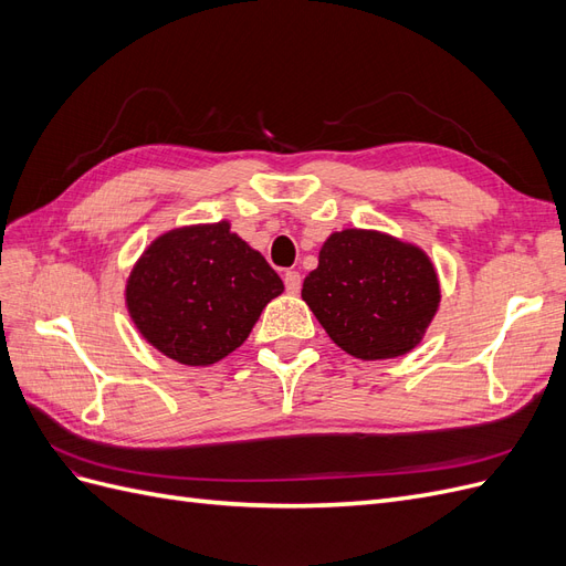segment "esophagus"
<instances>
[{
    "label": "esophagus",
    "mask_w": 566,
    "mask_h": 566,
    "mask_svg": "<svg viewBox=\"0 0 566 566\" xmlns=\"http://www.w3.org/2000/svg\"><path fill=\"white\" fill-rule=\"evenodd\" d=\"M283 281H285V290L287 293H293V295H297L300 293V287H302V276H300V271H285V276H283Z\"/></svg>",
    "instance_id": "obj_1"
}]
</instances>
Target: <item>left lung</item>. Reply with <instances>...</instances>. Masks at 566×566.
I'll return each instance as SVG.
<instances>
[{
    "label": "left lung",
    "instance_id": "1",
    "mask_svg": "<svg viewBox=\"0 0 566 566\" xmlns=\"http://www.w3.org/2000/svg\"><path fill=\"white\" fill-rule=\"evenodd\" d=\"M439 297L430 256L361 229L333 233L302 285V300L325 333L364 361L413 349L437 314Z\"/></svg>",
    "mask_w": 566,
    "mask_h": 566
}]
</instances>
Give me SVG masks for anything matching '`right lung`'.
Masks as SVG:
<instances>
[{
  "instance_id": "right-lung-1",
  "label": "right lung",
  "mask_w": 566,
  "mask_h": 566,
  "mask_svg": "<svg viewBox=\"0 0 566 566\" xmlns=\"http://www.w3.org/2000/svg\"><path fill=\"white\" fill-rule=\"evenodd\" d=\"M283 281L227 221L160 235L127 281L136 328L184 366H210L241 347Z\"/></svg>"
}]
</instances>
